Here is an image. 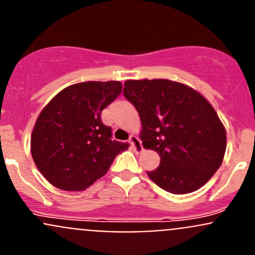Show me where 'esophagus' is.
I'll return each mask as SVG.
<instances>
[{
	"mask_svg": "<svg viewBox=\"0 0 255 255\" xmlns=\"http://www.w3.org/2000/svg\"><path fill=\"white\" fill-rule=\"evenodd\" d=\"M129 143L133 146V149L135 150V152H141L143 151V146H141L140 139L136 135H130L129 136Z\"/></svg>",
	"mask_w": 255,
	"mask_h": 255,
	"instance_id": "obj_1",
	"label": "esophagus"
}]
</instances>
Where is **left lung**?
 Masks as SVG:
<instances>
[{
    "instance_id": "left-lung-1",
    "label": "left lung",
    "mask_w": 255,
    "mask_h": 255,
    "mask_svg": "<svg viewBox=\"0 0 255 255\" xmlns=\"http://www.w3.org/2000/svg\"><path fill=\"white\" fill-rule=\"evenodd\" d=\"M126 99L141 121L145 149L160 155L149 178L173 194L203 187L226 151V130L208 100L191 87L168 79L127 80Z\"/></svg>"
}]
</instances>
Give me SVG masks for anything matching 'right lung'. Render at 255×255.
Returning a JSON list of instances; mask_svg holds the SVG:
<instances>
[{"instance_id": "add662e5", "label": "right lung", "mask_w": 255, "mask_h": 255, "mask_svg": "<svg viewBox=\"0 0 255 255\" xmlns=\"http://www.w3.org/2000/svg\"><path fill=\"white\" fill-rule=\"evenodd\" d=\"M122 92L117 80L84 82L61 90L40 112L30 138L42 176L63 191H84L129 146L112 140L101 112Z\"/></svg>"}]
</instances>
